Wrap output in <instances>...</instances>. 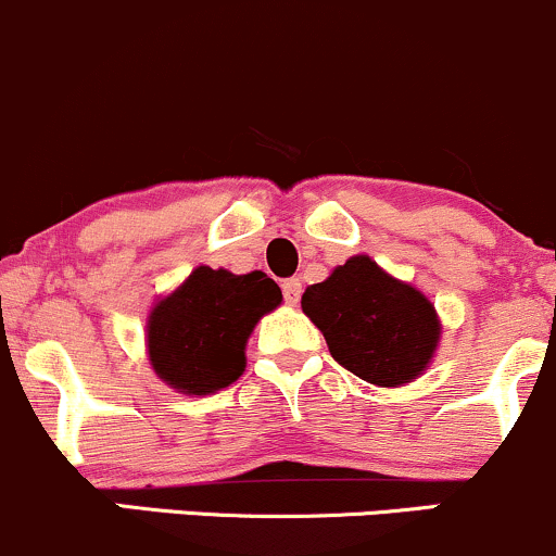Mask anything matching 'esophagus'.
Here are the masks:
<instances>
[{
  "label": "esophagus",
  "instance_id": "obj_1",
  "mask_svg": "<svg viewBox=\"0 0 556 556\" xmlns=\"http://www.w3.org/2000/svg\"><path fill=\"white\" fill-rule=\"evenodd\" d=\"M282 292H285V303H288V306H295V303L301 301V292H303L301 279H285Z\"/></svg>",
  "mask_w": 556,
  "mask_h": 556
}]
</instances>
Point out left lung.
Returning <instances> with one entry per match:
<instances>
[{
	"label": "left lung",
	"mask_w": 556,
	"mask_h": 556,
	"mask_svg": "<svg viewBox=\"0 0 556 556\" xmlns=\"http://www.w3.org/2000/svg\"><path fill=\"white\" fill-rule=\"evenodd\" d=\"M329 353L371 386L417 380L441 340L435 308L412 285L390 277L369 255H353L301 298Z\"/></svg>",
	"instance_id": "left-lung-1"
}]
</instances>
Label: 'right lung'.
<instances>
[{
	"label": "right lung",
	"mask_w": 556,
	"mask_h": 556,
	"mask_svg": "<svg viewBox=\"0 0 556 556\" xmlns=\"http://www.w3.org/2000/svg\"><path fill=\"white\" fill-rule=\"evenodd\" d=\"M279 303L282 290L264 271L198 266L150 311L152 369L187 395H211L231 386L245 371L250 332Z\"/></svg>",
	"instance_id": "right-lung-1"
}]
</instances>
